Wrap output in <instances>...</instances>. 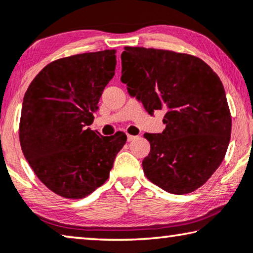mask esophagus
<instances>
[{"mask_svg":"<svg viewBox=\"0 0 253 253\" xmlns=\"http://www.w3.org/2000/svg\"><path fill=\"white\" fill-rule=\"evenodd\" d=\"M134 139H137V135H131V134H127V141H133Z\"/></svg>","mask_w":253,"mask_h":253,"instance_id":"esophagus-1","label":"esophagus"}]
</instances>
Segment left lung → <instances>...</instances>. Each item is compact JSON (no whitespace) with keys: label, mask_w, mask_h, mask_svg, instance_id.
<instances>
[{"label":"left lung","mask_w":253,"mask_h":253,"mask_svg":"<svg viewBox=\"0 0 253 253\" xmlns=\"http://www.w3.org/2000/svg\"><path fill=\"white\" fill-rule=\"evenodd\" d=\"M122 76L149 115L166 109L162 133H145L142 160L149 180L171 194L201 187L218 169L229 145L232 118L219 76L200 58L173 51L126 46Z\"/></svg>","instance_id":"8db88e82"}]
</instances>
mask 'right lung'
I'll return each instance as SVG.
<instances>
[{
  "instance_id": "obj_1",
  "label": "right lung",
  "mask_w": 253,
  "mask_h": 253,
  "mask_svg": "<svg viewBox=\"0 0 253 253\" xmlns=\"http://www.w3.org/2000/svg\"><path fill=\"white\" fill-rule=\"evenodd\" d=\"M115 50L63 58L46 65L24 96L19 126L25 159L47 188L82 199L108 179L126 141L89 127L102 91L115 74Z\"/></svg>"
}]
</instances>
